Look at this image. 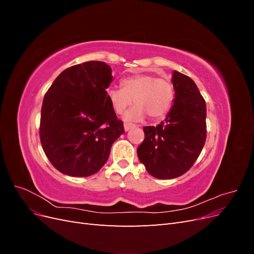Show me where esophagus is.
<instances>
[{"label": "esophagus", "mask_w": 254, "mask_h": 254, "mask_svg": "<svg viewBox=\"0 0 254 254\" xmlns=\"http://www.w3.org/2000/svg\"><path fill=\"white\" fill-rule=\"evenodd\" d=\"M134 127H135V125L132 124V123H128V122L124 123V128H125L126 131H128V130L132 129V128H134Z\"/></svg>", "instance_id": "esophagus-1"}]
</instances>
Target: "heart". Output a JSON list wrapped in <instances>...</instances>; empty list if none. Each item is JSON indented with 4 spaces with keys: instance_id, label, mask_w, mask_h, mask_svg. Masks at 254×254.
I'll use <instances>...</instances> for the list:
<instances>
[{
    "instance_id": "1",
    "label": "heart",
    "mask_w": 254,
    "mask_h": 254,
    "mask_svg": "<svg viewBox=\"0 0 254 254\" xmlns=\"http://www.w3.org/2000/svg\"><path fill=\"white\" fill-rule=\"evenodd\" d=\"M121 87L107 89L106 95L118 114L124 113L133 99L135 106L126 113V120H139L146 114L152 120L161 119L170 111L174 102L173 84L147 74H136L122 79Z\"/></svg>"
}]
</instances>
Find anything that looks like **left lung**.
<instances>
[{
    "label": "left lung",
    "mask_w": 254,
    "mask_h": 254,
    "mask_svg": "<svg viewBox=\"0 0 254 254\" xmlns=\"http://www.w3.org/2000/svg\"><path fill=\"white\" fill-rule=\"evenodd\" d=\"M174 105L165 121L146 126L137 157L146 171L158 179L186 174L200 155L206 139V106L196 83L175 71Z\"/></svg>",
    "instance_id": "8db88e82"
}]
</instances>
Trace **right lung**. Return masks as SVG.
<instances>
[{
  "label": "right lung",
  "instance_id": "add662e5",
  "mask_svg": "<svg viewBox=\"0 0 254 254\" xmlns=\"http://www.w3.org/2000/svg\"><path fill=\"white\" fill-rule=\"evenodd\" d=\"M111 81L108 64L87 61L65 68L45 93L40 141L60 173L72 177L97 173L108 160L112 144L125 132L107 99Z\"/></svg>",
  "mask_w": 254,
  "mask_h": 254
}]
</instances>
